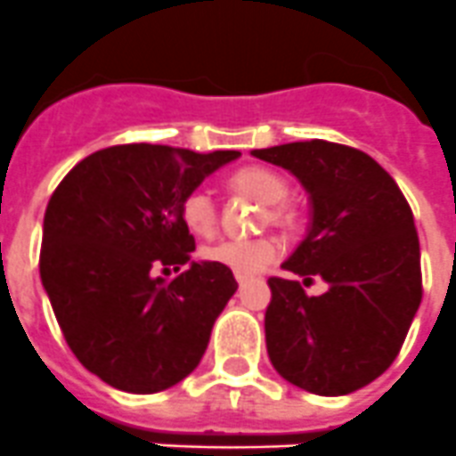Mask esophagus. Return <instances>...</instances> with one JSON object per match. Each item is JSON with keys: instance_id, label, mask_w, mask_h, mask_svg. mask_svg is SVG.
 I'll return each mask as SVG.
<instances>
[{"instance_id": "esophagus-1", "label": "esophagus", "mask_w": 456, "mask_h": 456, "mask_svg": "<svg viewBox=\"0 0 456 456\" xmlns=\"http://www.w3.org/2000/svg\"><path fill=\"white\" fill-rule=\"evenodd\" d=\"M237 283H240V288H241V285L247 283V278H244V276H237Z\"/></svg>"}]
</instances>
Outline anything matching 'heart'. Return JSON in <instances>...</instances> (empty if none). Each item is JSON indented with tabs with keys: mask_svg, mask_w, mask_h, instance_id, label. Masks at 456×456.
<instances>
[{
	"mask_svg": "<svg viewBox=\"0 0 456 456\" xmlns=\"http://www.w3.org/2000/svg\"><path fill=\"white\" fill-rule=\"evenodd\" d=\"M231 187L257 203L267 205L265 221L278 228H289L294 224L292 209L285 205L289 187L281 173L265 167L240 168L231 175ZM180 216L184 225L196 235H209L216 225L215 200L203 189H193L180 203ZM281 253L278 244L269 237L257 240H221L203 248V260L231 269L237 276H256L273 263Z\"/></svg>",
	"mask_w": 456,
	"mask_h": 456,
	"instance_id": "heart-1",
	"label": "heart"
}]
</instances>
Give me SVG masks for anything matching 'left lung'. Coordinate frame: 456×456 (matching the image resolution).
<instances>
[{
	"label": "left lung",
	"instance_id": "1",
	"mask_svg": "<svg viewBox=\"0 0 456 456\" xmlns=\"http://www.w3.org/2000/svg\"><path fill=\"white\" fill-rule=\"evenodd\" d=\"M251 155L308 191V235L283 269L304 285L315 276L329 285L308 297L299 281L269 278V361L308 393L363 388L400 354L422 299L420 241L404 193L372 157L342 143L297 141Z\"/></svg>",
	"mask_w": 456,
	"mask_h": 456
}]
</instances>
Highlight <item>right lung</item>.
I'll return each mask as SVG.
<instances>
[{
    "label": "right lung",
    "mask_w": 456,
    "mask_h": 456,
    "mask_svg": "<svg viewBox=\"0 0 456 456\" xmlns=\"http://www.w3.org/2000/svg\"><path fill=\"white\" fill-rule=\"evenodd\" d=\"M237 151L127 143L93 152L54 189L43 221L40 281L68 347L88 372L151 395L200 363L237 289L231 269L189 263L180 203ZM189 264L171 281L159 271Z\"/></svg>",
    "instance_id": "1"
}]
</instances>
